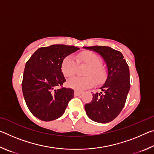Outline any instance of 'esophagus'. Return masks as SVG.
Instances as JSON below:
<instances>
[{
    "label": "esophagus",
    "instance_id": "34e87169",
    "mask_svg": "<svg viewBox=\"0 0 154 154\" xmlns=\"http://www.w3.org/2000/svg\"><path fill=\"white\" fill-rule=\"evenodd\" d=\"M74 94L75 96H79L82 94V92H81V91H78V90H75Z\"/></svg>",
    "mask_w": 154,
    "mask_h": 154
}]
</instances>
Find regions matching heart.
Masks as SVG:
<instances>
[{"label": "heart", "mask_w": 154, "mask_h": 154, "mask_svg": "<svg viewBox=\"0 0 154 154\" xmlns=\"http://www.w3.org/2000/svg\"><path fill=\"white\" fill-rule=\"evenodd\" d=\"M78 61H76V60ZM77 62L88 65L84 77H73L68 80L67 85L73 89L82 90L92 86L94 83H100L105 79V70L101 65V59L97 54L92 51H86L79 54L77 59L72 55H68L62 60L61 71L66 77L74 75Z\"/></svg>", "instance_id": "heart-1"}]
</instances>
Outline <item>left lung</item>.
Masks as SVG:
<instances>
[{
	"label": "left lung",
	"instance_id": "obj_1",
	"mask_svg": "<svg viewBox=\"0 0 154 154\" xmlns=\"http://www.w3.org/2000/svg\"><path fill=\"white\" fill-rule=\"evenodd\" d=\"M97 52L107 66V77L99 89L93 94L90 103L85 105L88 116L96 122L108 123L116 118L124 108L128 94L130 71L128 65L120 51L107 46L84 47Z\"/></svg>",
	"mask_w": 154,
	"mask_h": 154
}]
</instances>
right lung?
Returning a JSON list of instances; mask_svg holds the SVG:
<instances>
[{
    "label": "right lung",
    "instance_id": "obj_1",
    "mask_svg": "<svg viewBox=\"0 0 154 154\" xmlns=\"http://www.w3.org/2000/svg\"><path fill=\"white\" fill-rule=\"evenodd\" d=\"M79 49L72 45H52L38 48L26 63L22 83V92L28 109L42 121L59 118L74 90L60 88L66 79L61 71L65 56Z\"/></svg>",
    "mask_w": 154,
    "mask_h": 154
}]
</instances>
